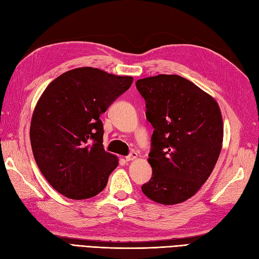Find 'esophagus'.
I'll list each match as a JSON object with an SVG mask.
<instances>
[{
  "mask_svg": "<svg viewBox=\"0 0 259 259\" xmlns=\"http://www.w3.org/2000/svg\"><path fill=\"white\" fill-rule=\"evenodd\" d=\"M137 157H138V154L136 153V151H132L128 156L125 157V159H126V161H131V160H135Z\"/></svg>",
  "mask_w": 259,
  "mask_h": 259,
  "instance_id": "1",
  "label": "esophagus"
}]
</instances>
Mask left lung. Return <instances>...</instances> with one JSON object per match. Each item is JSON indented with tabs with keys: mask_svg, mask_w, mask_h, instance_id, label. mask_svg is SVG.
Returning a JSON list of instances; mask_svg holds the SVG:
<instances>
[{
	"mask_svg": "<svg viewBox=\"0 0 259 259\" xmlns=\"http://www.w3.org/2000/svg\"><path fill=\"white\" fill-rule=\"evenodd\" d=\"M153 125L148 162L153 177L142 191L154 202L172 205L197 193L210 177L223 144L218 102L177 74L136 81Z\"/></svg>",
	"mask_w": 259,
	"mask_h": 259,
	"instance_id": "obj_1",
	"label": "left lung"
}]
</instances>
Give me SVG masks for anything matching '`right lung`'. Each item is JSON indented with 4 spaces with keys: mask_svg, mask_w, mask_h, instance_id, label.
<instances>
[{
    "mask_svg": "<svg viewBox=\"0 0 259 259\" xmlns=\"http://www.w3.org/2000/svg\"><path fill=\"white\" fill-rule=\"evenodd\" d=\"M133 83L130 75L75 68L50 82L31 116L30 144L40 172L73 200L99 194L118 158L103 148L100 115Z\"/></svg>",
    "mask_w": 259,
    "mask_h": 259,
    "instance_id": "right-lung-1",
    "label": "right lung"
}]
</instances>
